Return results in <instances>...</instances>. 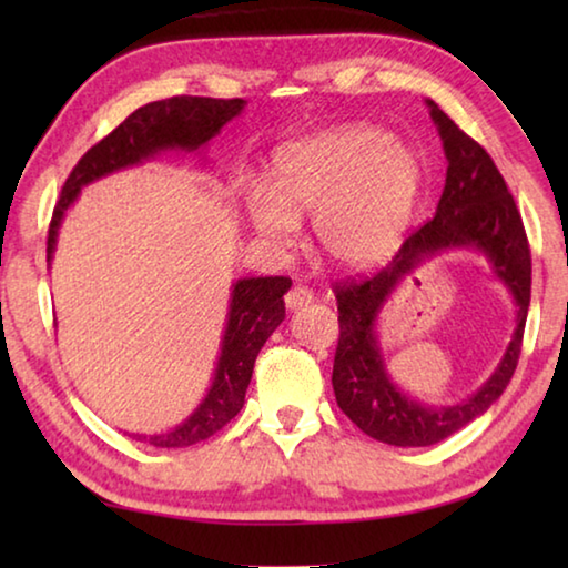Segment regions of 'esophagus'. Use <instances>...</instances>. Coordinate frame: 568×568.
I'll return each mask as SVG.
<instances>
[{"label": "esophagus", "mask_w": 568, "mask_h": 568, "mask_svg": "<svg viewBox=\"0 0 568 568\" xmlns=\"http://www.w3.org/2000/svg\"><path fill=\"white\" fill-rule=\"evenodd\" d=\"M307 303H313V293L307 291V287L295 285V287H291V291L285 293L287 311H297V307H303V305H307Z\"/></svg>", "instance_id": "obj_1"}]
</instances>
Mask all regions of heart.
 <instances>
[{"mask_svg":"<svg viewBox=\"0 0 568 568\" xmlns=\"http://www.w3.org/2000/svg\"><path fill=\"white\" fill-rule=\"evenodd\" d=\"M423 190L416 150L368 124H348L285 145L273 160V192L250 190L247 215L275 247L313 217L318 247L345 271H363L406 235Z\"/></svg>","mask_w":568,"mask_h":568,"instance_id":"1","label":"heart"}]
</instances>
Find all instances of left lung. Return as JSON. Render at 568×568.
Here are the masks:
<instances>
[{
  "instance_id": "left-lung-1",
  "label": "left lung",
  "mask_w": 568,
  "mask_h": 568,
  "mask_svg": "<svg viewBox=\"0 0 568 568\" xmlns=\"http://www.w3.org/2000/svg\"><path fill=\"white\" fill-rule=\"evenodd\" d=\"M448 160L446 187L434 220L406 237L396 257L365 281L335 285L341 338L333 363V390L341 410L363 434L388 446H434L476 420L501 398L521 355L531 303V253L526 230L501 172L436 102L426 100ZM478 248L517 303V328L503 363L484 387L460 404L428 407L406 397L385 371L377 343V315L400 280L444 248Z\"/></svg>"
}]
</instances>
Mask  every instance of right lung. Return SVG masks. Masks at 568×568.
Returning a JSON list of instances; mask_svg holds the SVG:
<instances>
[{"mask_svg":"<svg viewBox=\"0 0 568 568\" xmlns=\"http://www.w3.org/2000/svg\"><path fill=\"white\" fill-rule=\"evenodd\" d=\"M243 108L245 100L240 98L215 100L182 94L134 110L108 138L84 152L67 178L47 235V263H52L54 257L64 213L74 205L84 185L118 170L142 165L160 152L203 150ZM230 291L233 293H230L227 323L207 396L180 426L152 436L132 434V438L155 448H185L217 434L243 408L257 353L285 321L283 295L291 291V277H240Z\"/></svg>","mask_w":568,"mask_h":568,"instance_id":"add662e5","label":"right lung"}]
</instances>
